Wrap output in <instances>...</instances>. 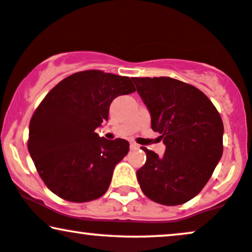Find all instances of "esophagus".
I'll return each mask as SVG.
<instances>
[{
  "instance_id": "esophagus-1",
  "label": "esophagus",
  "mask_w": 252,
  "mask_h": 252,
  "mask_svg": "<svg viewBox=\"0 0 252 252\" xmlns=\"http://www.w3.org/2000/svg\"><path fill=\"white\" fill-rule=\"evenodd\" d=\"M138 148H139V145L136 144L135 142H130V149H131V150H136V149H138Z\"/></svg>"
}]
</instances>
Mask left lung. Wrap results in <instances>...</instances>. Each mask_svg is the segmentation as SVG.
<instances>
[{
	"label": "left lung",
	"mask_w": 252,
	"mask_h": 252,
	"mask_svg": "<svg viewBox=\"0 0 252 252\" xmlns=\"http://www.w3.org/2000/svg\"><path fill=\"white\" fill-rule=\"evenodd\" d=\"M151 114V128L166 150H151L137 171L149 199L177 206L197 195L211 179L223 152V123L212 101L200 89L177 79L131 78Z\"/></svg>",
	"instance_id": "obj_1"
}]
</instances>
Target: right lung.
I'll use <instances>...</instances> for the list:
<instances>
[{
	"label": "right lung",
	"instance_id": "add662e5",
	"mask_svg": "<svg viewBox=\"0 0 252 252\" xmlns=\"http://www.w3.org/2000/svg\"><path fill=\"white\" fill-rule=\"evenodd\" d=\"M135 91L129 76L89 69L47 93L31 117L28 150L51 192L71 202L92 201L107 192L129 143L101 138L95 129L108 121L114 98Z\"/></svg>",
	"mask_w": 252,
	"mask_h": 252
}]
</instances>
